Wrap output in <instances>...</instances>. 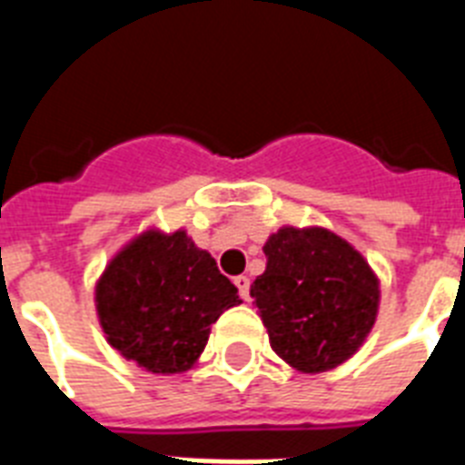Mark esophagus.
Instances as JSON below:
<instances>
[{"label": "esophagus", "mask_w": 465, "mask_h": 465, "mask_svg": "<svg viewBox=\"0 0 465 465\" xmlns=\"http://www.w3.org/2000/svg\"><path fill=\"white\" fill-rule=\"evenodd\" d=\"M233 284H236V287H239L241 299H243V302H246V299H248V292H251V280H248L246 275H239V277H233Z\"/></svg>", "instance_id": "esophagus-1"}]
</instances>
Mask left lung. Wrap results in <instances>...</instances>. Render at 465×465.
<instances>
[{
    "instance_id": "8db88e82",
    "label": "left lung",
    "mask_w": 465,
    "mask_h": 465,
    "mask_svg": "<svg viewBox=\"0 0 465 465\" xmlns=\"http://www.w3.org/2000/svg\"><path fill=\"white\" fill-rule=\"evenodd\" d=\"M262 251L268 265L251 297L272 350L304 374L350 360L374 328L381 297L364 255L321 226H282Z\"/></svg>"
}]
</instances>
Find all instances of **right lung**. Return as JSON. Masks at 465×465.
I'll list each match as a JSON object with an SVG mask.
<instances>
[{
  "mask_svg": "<svg viewBox=\"0 0 465 465\" xmlns=\"http://www.w3.org/2000/svg\"><path fill=\"white\" fill-rule=\"evenodd\" d=\"M241 304L239 290L188 233L134 236L96 282V311L108 345L152 374L188 371L212 323Z\"/></svg>",
  "mask_w": 465,
  "mask_h": 465,
  "instance_id": "right-lung-1",
  "label": "right lung"
}]
</instances>
